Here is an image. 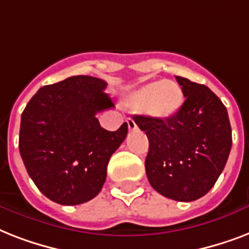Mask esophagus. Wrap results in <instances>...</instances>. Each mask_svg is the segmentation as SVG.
Segmentation results:
<instances>
[{
  "label": "esophagus",
  "mask_w": 249,
  "mask_h": 249,
  "mask_svg": "<svg viewBox=\"0 0 249 249\" xmlns=\"http://www.w3.org/2000/svg\"><path fill=\"white\" fill-rule=\"evenodd\" d=\"M126 123H128L129 130H136V129L138 128V126H137V124H136V123H134V120H133V119H128V120H126Z\"/></svg>",
  "instance_id": "34e87169"
}]
</instances>
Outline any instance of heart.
Listing matches in <instances>:
<instances>
[{
	"mask_svg": "<svg viewBox=\"0 0 249 249\" xmlns=\"http://www.w3.org/2000/svg\"><path fill=\"white\" fill-rule=\"evenodd\" d=\"M126 105L136 111H144L155 119L168 120L181 109L183 91L174 81H154L129 94Z\"/></svg>",
	"mask_w": 249,
	"mask_h": 249,
	"instance_id": "b5f03b06",
	"label": "heart"
}]
</instances>
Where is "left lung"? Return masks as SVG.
Returning <instances> with one entry per match:
<instances>
[{
    "instance_id": "left-lung-1",
    "label": "left lung",
    "mask_w": 249,
    "mask_h": 249,
    "mask_svg": "<svg viewBox=\"0 0 249 249\" xmlns=\"http://www.w3.org/2000/svg\"><path fill=\"white\" fill-rule=\"evenodd\" d=\"M186 101L168 120L136 115L148 138L146 174L163 196L193 201L204 196L222 173L231 150L228 109L207 86L176 76Z\"/></svg>"
}]
</instances>
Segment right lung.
<instances>
[{"instance_id": "1", "label": "right lung", "mask_w": 249, "mask_h": 249, "mask_svg": "<svg viewBox=\"0 0 249 249\" xmlns=\"http://www.w3.org/2000/svg\"><path fill=\"white\" fill-rule=\"evenodd\" d=\"M107 83L72 76L42 86L21 113L19 151L37 189L62 205H77L99 194L109 158L128 133L101 126L98 112L112 108Z\"/></svg>"}]
</instances>
